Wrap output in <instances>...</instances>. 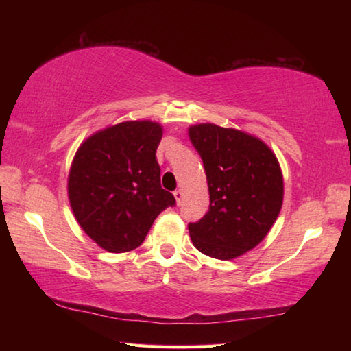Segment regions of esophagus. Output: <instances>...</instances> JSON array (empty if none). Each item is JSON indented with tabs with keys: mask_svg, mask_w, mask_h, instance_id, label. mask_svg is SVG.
<instances>
[{
	"mask_svg": "<svg viewBox=\"0 0 351 351\" xmlns=\"http://www.w3.org/2000/svg\"><path fill=\"white\" fill-rule=\"evenodd\" d=\"M173 195H175L176 204H178V206H180V204H181V201H182V197H184L182 190H181V189H178V190H175V192H173Z\"/></svg>",
	"mask_w": 351,
	"mask_h": 351,
	"instance_id": "esophagus-1",
	"label": "esophagus"
}]
</instances>
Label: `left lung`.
Segmentation results:
<instances>
[{"mask_svg": "<svg viewBox=\"0 0 351 351\" xmlns=\"http://www.w3.org/2000/svg\"><path fill=\"white\" fill-rule=\"evenodd\" d=\"M189 138L203 159L210 201L204 218L189 224L190 239L209 257H240L268 235L280 213V164L263 141L241 130L197 123Z\"/></svg>", "mask_w": 351, "mask_h": 351, "instance_id": "1", "label": "left lung"}]
</instances>
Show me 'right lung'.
Listing matches in <instances>:
<instances>
[{
    "label": "right lung",
    "mask_w": 351,
    "mask_h": 351,
    "mask_svg": "<svg viewBox=\"0 0 351 351\" xmlns=\"http://www.w3.org/2000/svg\"><path fill=\"white\" fill-rule=\"evenodd\" d=\"M162 125L127 121L99 130L82 142L68 175L74 217L108 252L133 251L175 197L161 187L156 148Z\"/></svg>",
    "instance_id": "obj_1"
}]
</instances>
